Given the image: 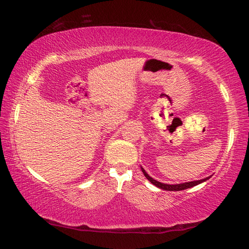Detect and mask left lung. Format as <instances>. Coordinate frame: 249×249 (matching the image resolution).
<instances>
[{"mask_svg": "<svg viewBox=\"0 0 249 249\" xmlns=\"http://www.w3.org/2000/svg\"><path fill=\"white\" fill-rule=\"evenodd\" d=\"M141 171L142 173L144 174V176L147 178V180H150L152 184L154 186L159 187V188L163 189V190H168V191H179V190H184V189H188L191 188V187L194 186H197L199 184H201V182L208 180L210 177H207V178H203L201 180H195V181H189V182H184V184H176V185H168V184H163V182H160L158 180H155L154 178H152L151 176H149V174H147L144 168L141 167Z\"/></svg>", "mask_w": 249, "mask_h": 249, "instance_id": "left-lung-1", "label": "left lung"}]
</instances>
